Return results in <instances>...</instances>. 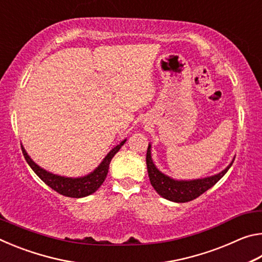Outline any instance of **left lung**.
I'll use <instances>...</instances> for the list:
<instances>
[{
	"label": "left lung",
	"instance_id": "obj_1",
	"mask_svg": "<svg viewBox=\"0 0 262 262\" xmlns=\"http://www.w3.org/2000/svg\"><path fill=\"white\" fill-rule=\"evenodd\" d=\"M145 159H147L148 174L152 187L156 189V192L161 195V196L173 202H188L199 198L201 194L211 188L222 177L227 173L233 163L232 162L230 164L224 171L220 172V173L216 176L209 177V178L196 179L190 181H178L171 179L170 177L163 174L162 172H159L157 170L156 166H155L152 163L151 152H150V145L148 147L147 158Z\"/></svg>",
	"mask_w": 262,
	"mask_h": 262
}]
</instances>
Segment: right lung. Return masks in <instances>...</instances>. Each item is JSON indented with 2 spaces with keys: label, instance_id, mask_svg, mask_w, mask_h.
<instances>
[{
  "label": "right lung",
  "instance_id": "add662e5",
  "mask_svg": "<svg viewBox=\"0 0 262 262\" xmlns=\"http://www.w3.org/2000/svg\"><path fill=\"white\" fill-rule=\"evenodd\" d=\"M125 142L126 140L122 141L120 144L111 150L107 154V156L104 158V161L100 163V165L97 167L94 172H91L90 174H88L85 177H82V178H64V177L50 173V172L45 171L43 168L39 167L37 164L29 157V155L26 154L23 147H21V151H23L25 161L28 162L30 167L34 171V173L37 174L47 186H50L52 189H54L55 192L68 198H83L95 193L96 190L100 187L101 184L104 183L108 172L111 159H112L114 157V155L120 150Z\"/></svg>",
  "mask_w": 262,
  "mask_h": 262
}]
</instances>
